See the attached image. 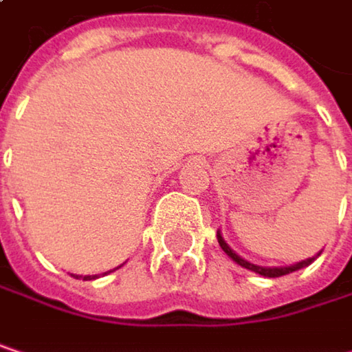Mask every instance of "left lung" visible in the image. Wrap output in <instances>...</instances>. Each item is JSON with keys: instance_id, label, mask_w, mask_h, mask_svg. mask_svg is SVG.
<instances>
[{"instance_id": "1", "label": "left lung", "mask_w": 352, "mask_h": 352, "mask_svg": "<svg viewBox=\"0 0 352 352\" xmlns=\"http://www.w3.org/2000/svg\"><path fill=\"white\" fill-rule=\"evenodd\" d=\"M218 243L222 246V250L234 261V263H239L241 267H245L248 271H254V273H258V275H263V277H281V275H287V273H294V271H298V269H304V267H308V265H312L314 261H316V256L320 254L318 252L316 256H310V258H306V261H300V263H296V265H289V267H261V265H254V263H250V261H246L243 258L241 254H236L228 243L224 241V236L220 234V230H218Z\"/></svg>"}]
</instances>
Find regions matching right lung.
<instances>
[{
  "label": "right lung",
  "instance_id": "right-lung-1",
  "mask_svg": "<svg viewBox=\"0 0 352 352\" xmlns=\"http://www.w3.org/2000/svg\"><path fill=\"white\" fill-rule=\"evenodd\" d=\"M120 267H122V265H120ZM116 269H118V267H116ZM116 269H113V271H116ZM107 273H111V271H107ZM98 277H100V275H85L83 279H85V281H91V279H98Z\"/></svg>",
  "mask_w": 352,
  "mask_h": 352
}]
</instances>
